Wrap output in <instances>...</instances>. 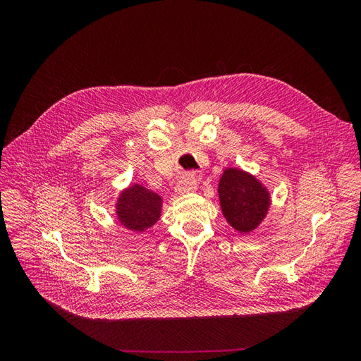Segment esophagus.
I'll return each mask as SVG.
<instances>
[{
	"instance_id": "1",
	"label": "esophagus",
	"mask_w": 361,
	"mask_h": 361,
	"mask_svg": "<svg viewBox=\"0 0 361 361\" xmlns=\"http://www.w3.org/2000/svg\"><path fill=\"white\" fill-rule=\"evenodd\" d=\"M197 190V179L194 178L192 173L185 174V176L180 178V180L176 185V192L178 194H185V192H192Z\"/></svg>"
}]
</instances>
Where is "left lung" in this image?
Wrapping results in <instances>:
<instances>
[{
    "label": "left lung",
    "mask_w": 361,
    "mask_h": 361,
    "mask_svg": "<svg viewBox=\"0 0 361 361\" xmlns=\"http://www.w3.org/2000/svg\"><path fill=\"white\" fill-rule=\"evenodd\" d=\"M218 195L227 223L239 233H248L262 223L269 209V192L255 176L226 169L218 183Z\"/></svg>",
    "instance_id": "1"
}]
</instances>
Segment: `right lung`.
Returning <instances> with one entry per match:
<instances>
[{
    "mask_svg": "<svg viewBox=\"0 0 361 361\" xmlns=\"http://www.w3.org/2000/svg\"><path fill=\"white\" fill-rule=\"evenodd\" d=\"M161 207L162 199L157 192L134 183L120 194L116 211L122 226L129 231L143 232L159 220Z\"/></svg>",
    "mask_w": 361,
    "mask_h": 361,
    "instance_id": "obj_1",
    "label": "right lung"
}]
</instances>
